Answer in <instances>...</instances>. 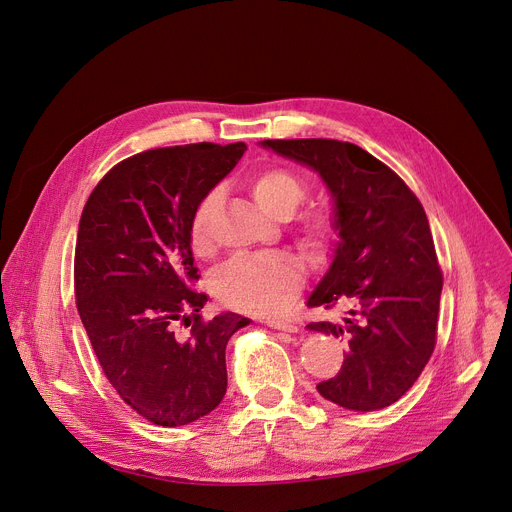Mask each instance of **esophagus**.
<instances>
[{"instance_id": "34e87169", "label": "esophagus", "mask_w": 512, "mask_h": 512, "mask_svg": "<svg viewBox=\"0 0 512 512\" xmlns=\"http://www.w3.org/2000/svg\"><path fill=\"white\" fill-rule=\"evenodd\" d=\"M269 328H273V330H281V332H298V326L296 324H291V322H281V320H267L265 322Z\"/></svg>"}]
</instances>
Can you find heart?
Listing matches in <instances>:
<instances>
[{"label": "heart", "instance_id": "heart-1", "mask_svg": "<svg viewBox=\"0 0 512 512\" xmlns=\"http://www.w3.org/2000/svg\"><path fill=\"white\" fill-rule=\"evenodd\" d=\"M249 194L255 204L269 216H287L294 212L306 194V182L289 170L267 168L249 180ZM218 194H206L192 210L188 239L190 249L198 257L212 253L210 218ZM300 235L306 247L324 249L332 235V218L322 212H308L300 221ZM302 285L300 265L283 255L267 253L257 257H233L223 267H218L212 277L214 296L225 306L245 312L271 316L283 310L287 300Z\"/></svg>", "mask_w": 512, "mask_h": 512}]
</instances>
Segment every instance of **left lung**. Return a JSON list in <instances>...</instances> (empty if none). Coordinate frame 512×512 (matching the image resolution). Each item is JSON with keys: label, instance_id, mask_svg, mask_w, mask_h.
<instances>
[{"label": "left lung", "instance_id": "8db88e82", "mask_svg": "<svg viewBox=\"0 0 512 512\" xmlns=\"http://www.w3.org/2000/svg\"><path fill=\"white\" fill-rule=\"evenodd\" d=\"M261 145L312 168L332 196L338 241L308 306H342L346 314L308 328L340 336L348 348L340 373L316 389L350 411L389 407L413 387L435 346L444 279L425 210L391 168L354 143Z\"/></svg>", "mask_w": 512, "mask_h": 512}]
</instances>
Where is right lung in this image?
I'll return each mask as SVG.
<instances>
[{"label": "right lung", "mask_w": 512, "mask_h": 512, "mask_svg": "<svg viewBox=\"0 0 512 512\" xmlns=\"http://www.w3.org/2000/svg\"><path fill=\"white\" fill-rule=\"evenodd\" d=\"M245 150L243 141H202L141 152L105 174L81 214L79 316L113 389L156 425H188L227 393V342L249 318L221 312L202 322L188 225Z\"/></svg>", "instance_id": "right-lung-1"}]
</instances>
